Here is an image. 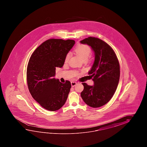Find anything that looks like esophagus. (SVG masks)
Wrapping results in <instances>:
<instances>
[{"instance_id":"obj_1","label":"esophagus","mask_w":147,"mask_h":147,"mask_svg":"<svg viewBox=\"0 0 147 147\" xmlns=\"http://www.w3.org/2000/svg\"><path fill=\"white\" fill-rule=\"evenodd\" d=\"M71 86H72V87H74V86H75L77 84V82H74V81H72V82H71Z\"/></svg>"}]
</instances>
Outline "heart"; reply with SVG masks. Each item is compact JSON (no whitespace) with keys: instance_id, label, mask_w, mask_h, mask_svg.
I'll return each mask as SVG.
<instances>
[{"instance_id":"b5f03b06","label":"heart","mask_w":147,"mask_h":147,"mask_svg":"<svg viewBox=\"0 0 147 147\" xmlns=\"http://www.w3.org/2000/svg\"><path fill=\"white\" fill-rule=\"evenodd\" d=\"M75 51L80 57L82 59L87 60L91 53V47L86 44H79L75 48ZM71 56L70 53H68L65 57V62H67Z\"/></svg>"}]
</instances>
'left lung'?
<instances>
[{"mask_svg": "<svg viewBox=\"0 0 147 147\" xmlns=\"http://www.w3.org/2000/svg\"><path fill=\"white\" fill-rule=\"evenodd\" d=\"M94 50L95 59L88 75H90L94 86L82 83L84 89L81 97L89 106L98 108L106 105L116 91L120 78V65L113 48L98 38L89 37L80 41Z\"/></svg>", "mask_w": 147, "mask_h": 147, "instance_id": "1", "label": "left lung"}]
</instances>
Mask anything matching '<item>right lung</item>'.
I'll use <instances>...</instances> for the list:
<instances>
[{
  "label": "right lung",
  "mask_w": 147,
  "mask_h": 147,
  "mask_svg": "<svg viewBox=\"0 0 147 147\" xmlns=\"http://www.w3.org/2000/svg\"><path fill=\"white\" fill-rule=\"evenodd\" d=\"M74 40L49 39L31 55L27 68L28 89L41 106L49 111L60 109L66 102L71 83L53 78L56 68L63 67L66 55L75 45Z\"/></svg>",
  "instance_id": "obj_1"
}]
</instances>
